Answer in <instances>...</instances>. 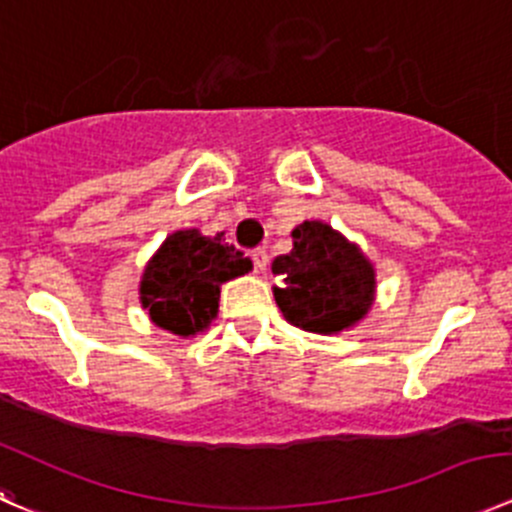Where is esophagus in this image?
Instances as JSON below:
<instances>
[{
	"mask_svg": "<svg viewBox=\"0 0 512 512\" xmlns=\"http://www.w3.org/2000/svg\"><path fill=\"white\" fill-rule=\"evenodd\" d=\"M251 258H254V266L258 268V271H266V266H268V251L263 249V246H258V249L251 251Z\"/></svg>",
	"mask_w": 512,
	"mask_h": 512,
	"instance_id": "34e87169",
	"label": "esophagus"
}]
</instances>
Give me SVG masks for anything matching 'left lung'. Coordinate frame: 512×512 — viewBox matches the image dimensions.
I'll return each mask as SVG.
<instances>
[{
	"mask_svg": "<svg viewBox=\"0 0 512 512\" xmlns=\"http://www.w3.org/2000/svg\"><path fill=\"white\" fill-rule=\"evenodd\" d=\"M271 271L283 278V288L273 291L278 308L303 331H343L361 321L373 303V266L321 221L296 226L293 251L276 256Z\"/></svg>",
	"mask_w": 512,
	"mask_h": 512,
	"instance_id": "left-lung-1",
	"label": "left lung"
}]
</instances>
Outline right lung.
<instances>
[{
    "label": "right lung",
    "mask_w": 512,
    "mask_h": 512,
    "mask_svg": "<svg viewBox=\"0 0 512 512\" xmlns=\"http://www.w3.org/2000/svg\"><path fill=\"white\" fill-rule=\"evenodd\" d=\"M251 271V258L221 236L196 229L176 231L149 261L141 278V303L156 326L191 336L211 323L219 308V286Z\"/></svg>",
    "instance_id": "right-lung-1"
}]
</instances>
